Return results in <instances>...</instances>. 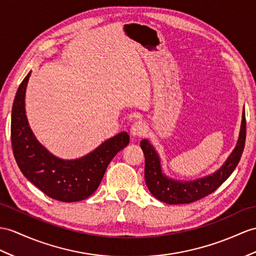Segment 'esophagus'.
<instances>
[{
  "mask_svg": "<svg viewBox=\"0 0 256 256\" xmlns=\"http://www.w3.org/2000/svg\"><path fill=\"white\" fill-rule=\"evenodd\" d=\"M146 124L142 122H136L132 126V129H130V134L134 136H141L146 134Z\"/></svg>",
  "mask_w": 256,
  "mask_h": 256,
  "instance_id": "1",
  "label": "esophagus"
}]
</instances>
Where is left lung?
I'll use <instances>...</instances> for the list:
<instances>
[{"label":"left lung","instance_id":"obj_1","mask_svg":"<svg viewBox=\"0 0 256 256\" xmlns=\"http://www.w3.org/2000/svg\"><path fill=\"white\" fill-rule=\"evenodd\" d=\"M246 122L244 108L242 112V120L239 132V138L234 151L230 153L220 170L212 175L198 178L194 180H177L166 176L163 172L160 164V158L156 150L148 139L140 142L141 148L144 154V179L150 192L158 200L167 204H186L210 194L236 170L246 144Z\"/></svg>","mask_w":256,"mask_h":256}]
</instances>
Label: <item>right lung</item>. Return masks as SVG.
Wrapping results in <instances>:
<instances>
[{
    "instance_id": "obj_1",
    "label": "right lung",
    "mask_w": 256,
    "mask_h": 256,
    "mask_svg": "<svg viewBox=\"0 0 256 256\" xmlns=\"http://www.w3.org/2000/svg\"><path fill=\"white\" fill-rule=\"evenodd\" d=\"M30 74L18 88L12 108L10 136L17 165L31 184L54 200H84L98 189L110 160L127 146L129 134L120 132L80 158L55 156L36 140L27 120L24 96Z\"/></svg>"
}]
</instances>
